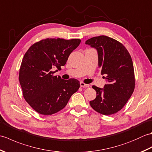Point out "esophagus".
<instances>
[{"label":"esophagus","mask_w":152,"mask_h":152,"mask_svg":"<svg viewBox=\"0 0 152 152\" xmlns=\"http://www.w3.org/2000/svg\"><path fill=\"white\" fill-rule=\"evenodd\" d=\"M80 86L82 87V88H89L90 86L89 84H86V83H83V82H80Z\"/></svg>","instance_id":"34e87169"}]
</instances>
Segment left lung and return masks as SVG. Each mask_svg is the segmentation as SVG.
<instances>
[{
    "mask_svg": "<svg viewBox=\"0 0 152 152\" xmlns=\"http://www.w3.org/2000/svg\"><path fill=\"white\" fill-rule=\"evenodd\" d=\"M97 50L99 69L106 76V84L101 89L93 86L96 98L89 102L93 109L100 114H115L125 105L133 94L135 78L133 61L129 53L121 42L104 35L86 41Z\"/></svg>",
    "mask_w": 152,
    "mask_h": 152,
    "instance_id": "obj_1",
    "label": "left lung"
}]
</instances>
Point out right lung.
I'll use <instances>...</instances> for the list:
<instances>
[{
    "label": "right lung",
    "instance_id": "right-lung-1",
    "mask_svg": "<svg viewBox=\"0 0 152 152\" xmlns=\"http://www.w3.org/2000/svg\"><path fill=\"white\" fill-rule=\"evenodd\" d=\"M80 42L77 38H46L32 45L25 53L19 69V83L25 100L39 114L59 112L78 90V80H63L53 74L66 64Z\"/></svg>",
    "mask_w": 152,
    "mask_h": 152
}]
</instances>
